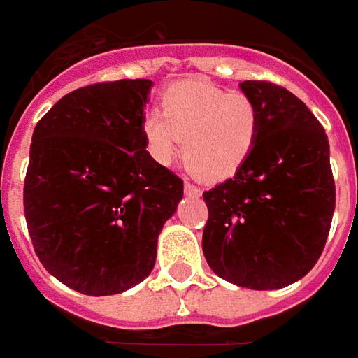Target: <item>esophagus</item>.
I'll list each match as a JSON object with an SVG mask.
<instances>
[{
  "label": "esophagus",
  "instance_id": "esophagus-1",
  "mask_svg": "<svg viewBox=\"0 0 358 358\" xmlns=\"http://www.w3.org/2000/svg\"><path fill=\"white\" fill-rule=\"evenodd\" d=\"M185 193L191 196H199L201 195V189L196 187V185H191V183H185Z\"/></svg>",
  "mask_w": 358,
  "mask_h": 358
}]
</instances>
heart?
<instances>
[{"label":"heart","instance_id":"1","mask_svg":"<svg viewBox=\"0 0 358 358\" xmlns=\"http://www.w3.org/2000/svg\"><path fill=\"white\" fill-rule=\"evenodd\" d=\"M260 131V110L250 96L227 92L207 80L171 84L162 114L150 112L141 134L150 155L169 163L183 141V163L205 181H224L250 157Z\"/></svg>","mask_w":358,"mask_h":358}]
</instances>
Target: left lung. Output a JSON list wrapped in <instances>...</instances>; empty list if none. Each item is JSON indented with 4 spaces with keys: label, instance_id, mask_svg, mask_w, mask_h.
<instances>
[{
    "label": "left lung",
    "instance_id": "left-lung-1",
    "mask_svg": "<svg viewBox=\"0 0 358 358\" xmlns=\"http://www.w3.org/2000/svg\"><path fill=\"white\" fill-rule=\"evenodd\" d=\"M241 90L260 110L250 157L205 191L203 254L210 270L248 289H280L315 266L335 210L329 140L296 94L264 80Z\"/></svg>",
    "mask_w": 358,
    "mask_h": 358
}]
</instances>
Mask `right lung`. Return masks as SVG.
I'll return each mask as SVG.
<instances>
[{"label": "right lung", "instance_id": "obj_1", "mask_svg": "<svg viewBox=\"0 0 358 358\" xmlns=\"http://www.w3.org/2000/svg\"><path fill=\"white\" fill-rule=\"evenodd\" d=\"M148 78L73 90L35 126L23 187L45 270L86 296H114L155 266L157 236L183 181L145 150Z\"/></svg>", "mask_w": 358, "mask_h": 358}]
</instances>
